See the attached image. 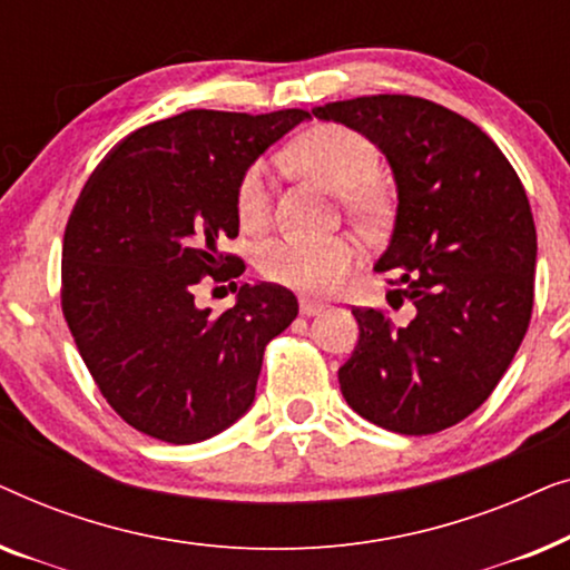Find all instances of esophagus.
Returning a JSON list of instances; mask_svg holds the SVG:
<instances>
[{
	"mask_svg": "<svg viewBox=\"0 0 570 570\" xmlns=\"http://www.w3.org/2000/svg\"><path fill=\"white\" fill-rule=\"evenodd\" d=\"M324 311V303L311 301V298H301V316H316Z\"/></svg>",
	"mask_w": 570,
	"mask_h": 570,
	"instance_id": "obj_1",
	"label": "esophagus"
}]
</instances>
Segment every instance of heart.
Masks as SVG:
<instances>
[{
  "label": "heart",
  "instance_id": "heart-1",
  "mask_svg": "<svg viewBox=\"0 0 570 570\" xmlns=\"http://www.w3.org/2000/svg\"><path fill=\"white\" fill-rule=\"evenodd\" d=\"M291 160L303 174L334 191H342V199L353 213L376 217L384 207L381 194L365 184V178L376 168V150L361 131L340 127V124H318L295 139ZM236 209L238 220L246 228H259L267 220L269 174L264 163H254L240 176ZM361 244L353 236H279L259 248L256 267L272 283L295 287L301 293L324 295L345 283L350 269L361 262Z\"/></svg>",
  "mask_w": 570,
  "mask_h": 570
}]
</instances>
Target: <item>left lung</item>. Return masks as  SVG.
Instances as JSON below:
<instances>
[{
	"label": "left lung",
	"instance_id": "1",
	"mask_svg": "<svg viewBox=\"0 0 570 570\" xmlns=\"http://www.w3.org/2000/svg\"><path fill=\"white\" fill-rule=\"evenodd\" d=\"M314 116L386 155L400 205L376 272H394L415 306L404 326L353 308L361 340L340 368L342 396L386 431H446L493 394L529 330L537 233L524 186L478 124L433 100L365 96Z\"/></svg>",
	"mask_w": 570,
	"mask_h": 570
}]
</instances>
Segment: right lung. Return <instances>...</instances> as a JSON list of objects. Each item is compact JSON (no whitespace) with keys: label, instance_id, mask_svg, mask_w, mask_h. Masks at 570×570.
I'll return each mask as SVG.
<instances>
[{"label":"right lung","instance_id":"obj_1","mask_svg":"<svg viewBox=\"0 0 570 570\" xmlns=\"http://www.w3.org/2000/svg\"><path fill=\"white\" fill-rule=\"evenodd\" d=\"M308 111L194 108L121 139L77 197L61 248V314L100 394L124 423L197 443L252 407L264 347L298 316L283 285H248L213 314L194 295L244 259L236 191L246 168ZM236 285V283H230Z\"/></svg>","mask_w":570,"mask_h":570}]
</instances>
